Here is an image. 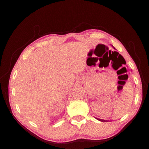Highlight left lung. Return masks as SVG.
Listing matches in <instances>:
<instances>
[{"label":"left lung","instance_id":"obj_1","mask_svg":"<svg viewBox=\"0 0 149 149\" xmlns=\"http://www.w3.org/2000/svg\"><path fill=\"white\" fill-rule=\"evenodd\" d=\"M97 119L100 120V121H102V122H104L105 121V120H103V119Z\"/></svg>","mask_w":149,"mask_h":149}]
</instances>
